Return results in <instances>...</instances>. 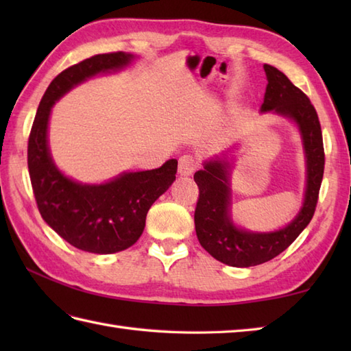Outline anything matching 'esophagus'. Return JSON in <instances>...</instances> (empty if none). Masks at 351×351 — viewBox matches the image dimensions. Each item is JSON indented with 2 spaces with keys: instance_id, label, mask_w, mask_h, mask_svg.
<instances>
[{
  "instance_id": "obj_1",
  "label": "esophagus",
  "mask_w": 351,
  "mask_h": 351,
  "mask_svg": "<svg viewBox=\"0 0 351 351\" xmlns=\"http://www.w3.org/2000/svg\"><path fill=\"white\" fill-rule=\"evenodd\" d=\"M196 167H197V162L191 155H182L180 158V164H178V171H180V175L189 176L196 170Z\"/></svg>"
}]
</instances>
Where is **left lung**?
I'll list each match as a JSON object with an SVG mask.
<instances>
[{"label": "left lung", "instance_id": "left-lung-1", "mask_svg": "<svg viewBox=\"0 0 351 351\" xmlns=\"http://www.w3.org/2000/svg\"><path fill=\"white\" fill-rule=\"evenodd\" d=\"M264 71L268 84L261 111L287 116L299 125L306 154V191L300 213L288 226L276 232H249L237 228L230 220L229 162L226 160L205 162L204 169L195 173L199 187L195 211L197 240L213 258L230 267L264 264L288 249L314 217L324 173L323 134L314 106L285 73L270 64H264Z\"/></svg>", "mask_w": 351, "mask_h": 351}]
</instances>
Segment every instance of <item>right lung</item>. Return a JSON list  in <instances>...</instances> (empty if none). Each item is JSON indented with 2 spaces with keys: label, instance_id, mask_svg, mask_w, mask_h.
<instances>
[{
  "label": "right lung",
  "instance_id": "add662e5",
  "mask_svg": "<svg viewBox=\"0 0 351 351\" xmlns=\"http://www.w3.org/2000/svg\"><path fill=\"white\" fill-rule=\"evenodd\" d=\"M132 58L122 51L98 54L58 73L43 95L28 137L29 180L42 219L73 247L99 255L125 250L138 240L149 208L175 181L178 161L126 171L106 184H80L52 161L48 121L51 107L72 87L96 73L122 69Z\"/></svg>",
  "mask_w": 351,
  "mask_h": 351
}]
</instances>
